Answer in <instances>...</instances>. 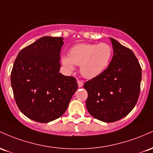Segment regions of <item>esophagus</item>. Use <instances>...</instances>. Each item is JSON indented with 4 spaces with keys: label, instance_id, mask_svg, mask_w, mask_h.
<instances>
[{
    "label": "esophagus",
    "instance_id": "obj_1",
    "mask_svg": "<svg viewBox=\"0 0 153 153\" xmlns=\"http://www.w3.org/2000/svg\"><path fill=\"white\" fill-rule=\"evenodd\" d=\"M77 84H78V86H79V87H82V86H83V85H84L83 82L81 81V80H79V79H78V80H77Z\"/></svg>",
    "mask_w": 153,
    "mask_h": 153
}]
</instances>
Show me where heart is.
Returning <instances> with one entry per match:
<instances>
[{
  "mask_svg": "<svg viewBox=\"0 0 153 153\" xmlns=\"http://www.w3.org/2000/svg\"><path fill=\"white\" fill-rule=\"evenodd\" d=\"M113 56V48L105 42L79 43L68 51V57H61V63L68 71L80 66V72L85 78L92 79L103 72L108 66Z\"/></svg>",
  "mask_w": 153,
  "mask_h": 153,
  "instance_id": "1",
  "label": "heart"
}]
</instances>
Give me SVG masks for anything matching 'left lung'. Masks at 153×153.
<instances>
[{
    "label": "left lung",
    "mask_w": 153,
    "mask_h": 153,
    "mask_svg": "<svg viewBox=\"0 0 153 153\" xmlns=\"http://www.w3.org/2000/svg\"><path fill=\"white\" fill-rule=\"evenodd\" d=\"M114 56L108 67L84 84L87 111L94 118L111 123L125 117L138 100L142 68L134 53L111 38Z\"/></svg>",
    "instance_id": "8db88e82"
}]
</instances>
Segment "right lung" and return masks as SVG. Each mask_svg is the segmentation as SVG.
Instances as JSON below:
<instances>
[{"mask_svg":"<svg viewBox=\"0 0 153 153\" xmlns=\"http://www.w3.org/2000/svg\"><path fill=\"white\" fill-rule=\"evenodd\" d=\"M63 37H42L19 53L11 74L17 106L27 118L48 123L61 117L78 88L59 72Z\"/></svg>","mask_w":153,"mask_h":153,"instance_id":"right-lung-1","label":"right lung"}]
</instances>
